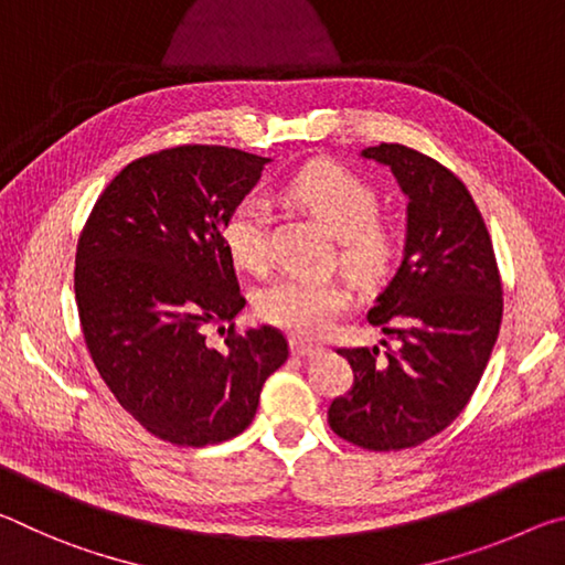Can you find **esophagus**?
<instances>
[{
  "instance_id": "obj_1",
  "label": "esophagus",
  "mask_w": 565,
  "mask_h": 565,
  "mask_svg": "<svg viewBox=\"0 0 565 565\" xmlns=\"http://www.w3.org/2000/svg\"><path fill=\"white\" fill-rule=\"evenodd\" d=\"M291 351H294V356H299V359H319V356H323V349L311 347V343H306L301 339L291 341Z\"/></svg>"
}]
</instances>
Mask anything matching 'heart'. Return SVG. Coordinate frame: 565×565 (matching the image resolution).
<instances>
[{
	"label": "heart",
	"instance_id": "b5f03b06",
	"mask_svg": "<svg viewBox=\"0 0 565 565\" xmlns=\"http://www.w3.org/2000/svg\"><path fill=\"white\" fill-rule=\"evenodd\" d=\"M294 202L341 238V264L361 281L376 279L391 259V238L376 224L379 199L366 181L333 161H311L286 184ZM271 212L259 196H244L228 212L224 244L236 266L262 271L269 264ZM349 294L333 281L281 276L256 294V311L274 327L303 339H321L337 327Z\"/></svg>",
	"mask_w": 565,
	"mask_h": 565
}]
</instances>
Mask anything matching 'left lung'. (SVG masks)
Instances as JSON below:
<instances>
[{"mask_svg": "<svg viewBox=\"0 0 565 565\" xmlns=\"http://www.w3.org/2000/svg\"><path fill=\"white\" fill-rule=\"evenodd\" d=\"M359 157L388 167L406 196L404 254L366 317L396 349L339 351L353 386L331 404L329 424L369 451H398L444 431L473 396L499 339L501 279L461 179L401 145Z\"/></svg>", "mask_w": 565, "mask_h": 565, "instance_id": "1", "label": "left lung"}]
</instances>
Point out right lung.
I'll list each match as a JSON object with an SVG mask.
<instances>
[{"label": "right lung", "instance_id": "right-lung-1", "mask_svg": "<svg viewBox=\"0 0 565 565\" xmlns=\"http://www.w3.org/2000/svg\"><path fill=\"white\" fill-rule=\"evenodd\" d=\"M271 159L177 147L131 161L104 189L76 246L74 294L104 384L161 441L222 444L252 424L262 386L289 359L271 327L224 349L204 331L244 309L226 216Z\"/></svg>", "mask_w": 565, "mask_h": 565}]
</instances>
